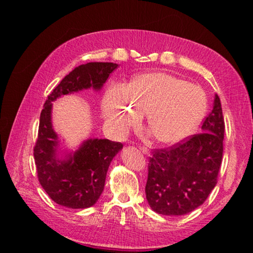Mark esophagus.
<instances>
[{
  "label": "esophagus",
  "instance_id": "34e87169",
  "mask_svg": "<svg viewBox=\"0 0 253 253\" xmlns=\"http://www.w3.org/2000/svg\"><path fill=\"white\" fill-rule=\"evenodd\" d=\"M139 149L145 154V155H148V154H149V149L146 148V147H139Z\"/></svg>",
  "mask_w": 253,
  "mask_h": 253
}]
</instances>
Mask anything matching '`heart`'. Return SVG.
<instances>
[{
  "label": "heart",
  "mask_w": 253,
  "mask_h": 253,
  "mask_svg": "<svg viewBox=\"0 0 253 253\" xmlns=\"http://www.w3.org/2000/svg\"><path fill=\"white\" fill-rule=\"evenodd\" d=\"M203 89L166 72L136 76L127 87L107 89L102 110L119 136L126 135L146 114L148 130L158 143L173 145L195 131L207 111Z\"/></svg>",
  "instance_id": "b5f03b06"
}]
</instances>
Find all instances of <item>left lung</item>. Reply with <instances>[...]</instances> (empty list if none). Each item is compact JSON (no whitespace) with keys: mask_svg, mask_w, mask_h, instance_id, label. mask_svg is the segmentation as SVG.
Returning a JSON list of instances; mask_svg holds the SVG:
<instances>
[{"mask_svg":"<svg viewBox=\"0 0 253 253\" xmlns=\"http://www.w3.org/2000/svg\"><path fill=\"white\" fill-rule=\"evenodd\" d=\"M224 128L221 101L215 95L200 134L169 149L153 152L145 187L153 211L163 215H184L205 202L216 185Z\"/></svg>","mask_w":253,"mask_h":253,"instance_id":"left-lung-1","label":"left lung"}]
</instances>
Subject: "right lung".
<instances>
[{
    "instance_id": "add662e5",
    "label": "right lung",
    "mask_w": 253,
    "mask_h": 253,
    "mask_svg": "<svg viewBox=\"0 0 253 253\" xmlns=\"http://www.w3.org/2000/svg\"><path fill=\"white\" fill-rule=\"evenodd\" d=\"M118 67L113 62H88L76 67L48 96L40 115L39 134L34 146L38 178L55 203L69 209L95 205L104 191L107 170L123 144L89 138L75 151L63 149L52 125V102L85 89L99 91Z\"/></svg>"
}]
</instances>
